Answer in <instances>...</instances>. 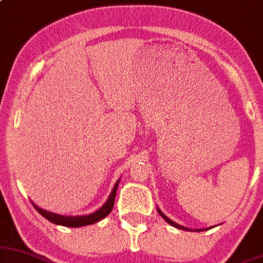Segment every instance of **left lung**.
Here are the masks:
<instances>
[{"label": "left lung", "instance_id": "left-lung-1", "mask_svg": "<svg viewBox=\"0 0 263 263\" xmlns=\"http://www.w3.org/2000/svg\"><path fill=\"white\" fill-rule=\"evenodd\" d=\"M157 210H158V213L160 214V216H162V218L164 219L165 222H168L169 224L171 226H173V227H176V228H179V230H183V231H189V232H202V231H205V228H203V230H192V228H187V227H183V226H180V224H178V223H176L174 221H172V219H169L168 217L165 216L164 213H163L162 211L159 210V208L157 207Z\"/></svg>", "mask_w": 263, "mask_h": 263}]
</instances>
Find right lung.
<instances>
[{"label": "right lung", "mask_w": 263, "mask_h": 263, "mask_svg": "<svg viewBox=\"0 0 263 263\" xmlns=\"http://www.w3.org/2000/svg\"><path fill=\"white\" fill-rule=\"evenodd\" d=\"M119 182H120V178L117 180L114 187H112V191L111 193H110L108 200H106V202L104 203L98 211L92 212V213L90 214H84V216H63V214H58V213H53V212L42 210V208L39 207V205H36L32 200H31V202H32L35 210L37 211L42 217H45L47 221L55 223V224H59V226H65V227H75V228L83 227V226L94 224V223L100 221V219L105 218L110 212H111L112 207H114L115 196H117V189H118V185H119Z\"/></svg>", "instance_id": "1"}]
</instances>
